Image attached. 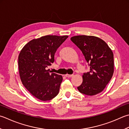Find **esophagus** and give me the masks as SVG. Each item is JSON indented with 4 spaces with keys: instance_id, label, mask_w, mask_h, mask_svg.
Returning <instances> with one entry per match:
<instances>
[{
    "instance_id": "obj_1",
    "label": "esophagus",
    "mask_w": 129,
    "mask_h": 129,
    "mask_svg": "<svg viewBox=\"0 0 129 129\" xmlns=\"http://www.w3.org/2000/svg\"><path fill=\"white\" fill-rule=\"evenodd\" d=\"M65 76H66L68 78H71L72 77H73V74H66L65 75Z\"/></svg>"
}]
</instances>
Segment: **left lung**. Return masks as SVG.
Here are the masks:
<instances>
[{
  "label": "left lung",
  "mask_w": 129,
  "mask_h": 129,
  "mask_svg": "<svg viewBox=\"0 0 129 129\" xmlns=\"http://www.w3.org/2000/svg\"><path fill=\"white\" fill-rule=\"evenodd\" d=\"M71 41L81 50L90 67L84 73L83 82L77 88L85 95H93L101 92L112 77L114 70L113 54L103 40L92 36H76Z\"/></svg>",
  "instance_id": "left-lung-1"
}]
</instances>
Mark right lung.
Returning <instances> with one entry per match:
<instances>
[{
    "label": "right lung",
    "instance_id": "right-lung-1",
    "mask_svg": "<svg viewBox=\"0 0 129 129\" xmlns=\"http://www.w3.org/2000/svg\"><path fill=\"white\" fill-rule=\"evenodd\" d=\"M68 37L42 36L28 42L20 52L18 67L22 84L38 99L49 101L59 93L62 77L51 73L47 68L54 62L57 49Z\"/></svg>",
    "mask_w": 129,
    "mask_h": 129
}]
</instances>
